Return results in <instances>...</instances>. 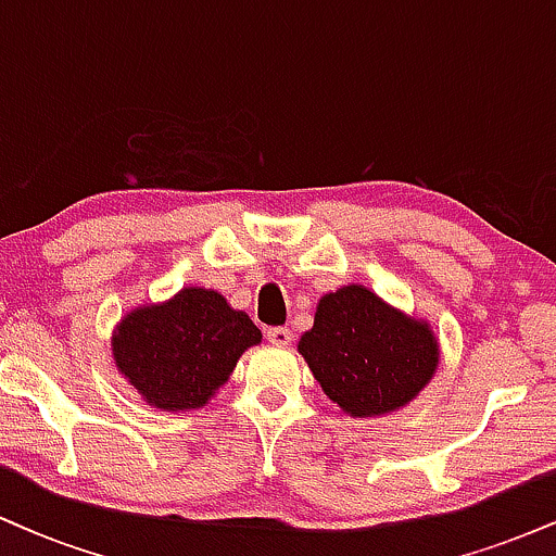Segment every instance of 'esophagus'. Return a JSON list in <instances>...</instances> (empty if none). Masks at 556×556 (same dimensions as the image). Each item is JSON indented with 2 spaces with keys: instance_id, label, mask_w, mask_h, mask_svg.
Returning a JSON list of instances; mask_svg holds the SVG:
<instances>
[{
  "instance_id": "obj_1",
  "label": "esophagus",
  "mask_w": 556,
  "mask_h": 556,
  "mask_svg": "<svg viewBox=\"0 0 556 556\" xmlns=\"http://www.w3.org/2000/svg\"><path fill=\"white\" fill-rule=\"evenodd\" d=\"M266 340L271 344H279V348H285V344L292 342V331L287 327H271L266 329Z\"/></svg>"
}]
</instances>
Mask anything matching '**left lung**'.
<instances>
[{
  "mask_svg": "<svg viewBox=\"0 0 556 556\" xmlns=\"http://www.w3.org/2000/svg\"><path fill=\"white\" fill-rule=\"evenodd\" d=\"M314 379L353 418L400 410L439 366L431 327L392 308L363 285L318 300L314 327L298 342Z\"/></svg>",
  "mask_w": 556,
  "mask_h": 556,
  "instance_id": "left-lung-1",
  "label": "left lung"
}]
</instances>
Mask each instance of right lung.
I'll return each mask as SVG.
<instances>
[{"instance_id": "right-lung-1", "label": "right lung", "mask_w": 556, "mask_h": 556, "mask_svg": "<svg viewBox=\"0 0 556 556\" xmlns=\"http://www.w3.org/2000/svg\"><path fill=\"white\" fill-rule=\"evenodd\" d=\"M258 342L261 329L225 295L182 287L167 303L130 311L114 329L112 355L140 397L172 413L206 405Z\"/></svg>"}]
</instances>
